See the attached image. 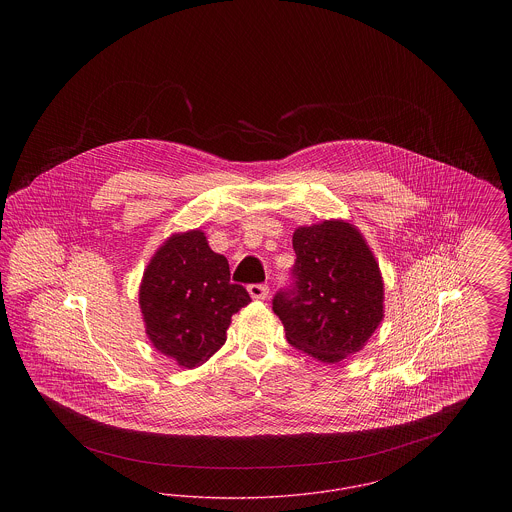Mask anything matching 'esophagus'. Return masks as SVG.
Masks as SVG:
<instances>
[{
  "mask_svg": "<svg viewBox=\"0 0 512 512\" xmlns=\"http://www.w3.org/2000/svg\"><path fill=\"white\" fill-rule=\"evenodd\" d=\"M247 292L253 299H265L268 295V286L267 284H251V286H247Z\"/></svg>",
  "mask_w": 512,
  "mask_h": 512,
  "instance_id": "1",
  "label": "esophagus"
}]
</instances>
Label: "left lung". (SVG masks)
Here are the masks:
<instances>
[{
    "mask_svg": "<svg viewBox=\"0 0 512 512\" xmlns=\"http://www.w3.org/2000/svg\"><path fill=\"white\" fill-rule=\"evenodd\" d=\"M290 284L272 299L295 349L340 363L363 349L384 317L380 268L363 236L341 220L293 232Z\"/></svg>",
    "mask_w": 512,
    "mask_h": 512,
    "instance_id": "8db88e82",
    "label": "left lung"
}]
</instances>
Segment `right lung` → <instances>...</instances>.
Instances as JSON below:
<instances>
[{
	"label": "right lung",
	"instance_id": "1",
	"mask_svg": "<svg viewBox=\"0 0 512 512\" xmlns=\"http://www.w3.org/2000/svg\"><path fill=\"white\" fill-rule=\"evenodd\" d=\"M251 301L240 284H230V267L203 232L176 234L144 272L140 307L155 349L180 366L205 363L226 341L230 318Z\"/></svg>",
	"mask_w": 512,
	"mask_h": 512
}]
</instances>
